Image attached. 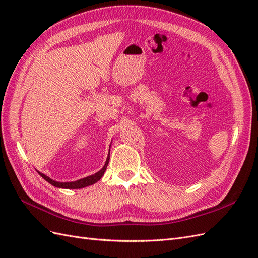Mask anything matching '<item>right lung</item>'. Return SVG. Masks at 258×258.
Returning <instances> with one entry per match:
<instances>
[{"label":"right lung","instance_id":"obj_1","mask_svg":"<svg viewBox=\"0 0 258 258\" xmlns=\"http://www.w3.org/2000/svg\"><path fill=\"white\" fill-rule=\"evenodd\" d=\"M108 161H110V154H108V156H107L106 161H105V165L103 166L102 169H101L100 171H98L97 173L92 174V175H89V176H86V177L81 178V179H77V181H74V182H57V181H53V179H51L50 177H48L47 175H45L42 172H38V171H37V172L44 179H46V181H47L49 184H51L52 186L58 187V188L80 189V188H84V187H86V186H89V185H92V184L97 183L99 179L103 176L105 170H106V167L108 165Z\"/></svg>","mask_w":258,"mask_h":258}]
</instances>
